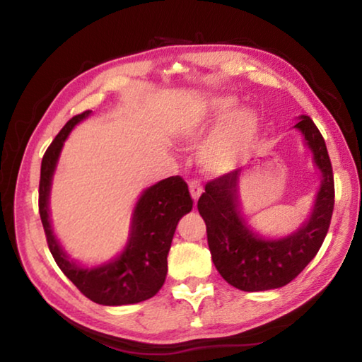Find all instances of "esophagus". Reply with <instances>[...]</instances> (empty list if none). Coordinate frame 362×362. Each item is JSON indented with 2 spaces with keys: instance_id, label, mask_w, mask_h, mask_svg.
Masks as SVG:
<instances>
[{
  "instance_id": "esophagus-1",
  "label": "esophagus",
  "mask_w": 362,
  "mask_h": 362,
  "mask_svg": "<svg viewBox=\"0 0 362 362\" xmlns=\"http://www.w3.org/2000/svg\"><path fill=\"white\" fill-rule=\"evenodd\" d=\"M188 187H189V193H192L194 201L199 198L201 193H203V185H201V182H198V180H189Z\"/></svg>"
}]
</instances>
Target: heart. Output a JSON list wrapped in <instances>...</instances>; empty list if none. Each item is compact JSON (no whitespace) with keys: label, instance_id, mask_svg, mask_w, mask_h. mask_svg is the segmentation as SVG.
<instances>
[{"label":"heart","instance_id":"heart-1","mask_svg":"<svg viewBox=\"0 0 362 362\" xmlns=\"http://www.w3.org/2000/svg\"><path fill=\"white\" fill-rule=\"evenodd\" d=\"M235 107L231 97H216L207 103V112L188 119L180 129V137L194 140L211 119L222 116ZM257 132V119L249 110H235L211 132L199 146V159L212 174H223L235 169L246 155Z\"/></svg>","mask_w":362,"mask_h":362}]
</instances>
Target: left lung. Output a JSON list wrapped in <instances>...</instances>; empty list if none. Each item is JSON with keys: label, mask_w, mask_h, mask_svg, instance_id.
<instances>
[{"label": "left lung", "mask_w": 362, "mask_h": 362, "mask_svg": "<svg viewBox=\"0 0 362 362\" xmlns=\"http://www.w3.org/2000/svg\"><path fill=\"white\" fill-rule=\"evenodd\" d=\"M296 127L303 134L322 174L315 209L302 228L283 240L257 236L238 209L240 169L207 182L198 201L214 265L226 283L240 291L259 292L289 284L315 259L327 235L335 188L326 142L310 116H300Z\"/></svg>", "instance_id": "1"}]
</instances>
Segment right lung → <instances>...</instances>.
Returning <instances> with one entry per match:
<instances>
[{"label": "right lung", "mask_w": 362, "mask_h": 362, "mask_svg": "<svg viewBox=\"0 0 362 362\" xmlns=\"http://www.w3.org/2000/svg\"><path fill=\"white\" fill-rule=\"evenodd\" d=\"M93 113H79L62 127L41 161L40 217L54 260L83 296L99 305H129L150 298L161 289L168 274V254L179 220L192 211L193 199L180 175L158 182L140 196L132 217L131 238L122 254L105 265L83 268L70 260L54 236L49 222V192L65 139L79 121Z\"/></svg>", "instance_id": "obj_1"}]
</instances>
